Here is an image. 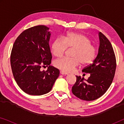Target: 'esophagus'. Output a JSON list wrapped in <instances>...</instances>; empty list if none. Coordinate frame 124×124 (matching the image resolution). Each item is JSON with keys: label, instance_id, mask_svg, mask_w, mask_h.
I'll return each mask as SVG.
<instances>
[{"label": "esophagus", "instance_id": "34e87169", "mask_svg": "<svg viewBox=\"0 0 124 124\" xmlns=\"http://www.w3.org/2000/svg\"><path fill=\"white\" fill-rule=\"evenodd\" d=\"M60 74H65V75H67V74H68V73L64 72V71H62V70H60Z\"/></svg>", "mask_w": 124, "mask_h": 124}]
</instances>
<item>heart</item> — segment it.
<instances>
[{"label":"heart","mask_w":124,"mask_h":124,"mask_svg":"<svg viewBox=\"0 0 124 124\" xmlns=\"http://www.w3.org/2000/svg\"><path fill=\"white\" fill-rule=\"evenodd\" d=\"M91 41L87 35L82 33H68L62 38H57L51 45V51L56 57H60L64 55L67 48H74L73 58L63 57L56 60L54 65L65 72L73 71L80 62L86 65L92 63L95 59L96 48L91 45Z\"/></svg>","instance_id":"b5f03b06"}]
</instances>
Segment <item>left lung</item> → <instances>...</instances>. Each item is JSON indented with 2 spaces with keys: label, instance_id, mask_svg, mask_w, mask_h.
Masks as SVG:
<instances>
[{
  "label": "left lung",
  "instance_id": "obj_1",
  "mask_svg": "<svg viewBox=\"0 0 124 124\" xmlns=\"http://www.w3.org/2000/svg\"><path fill=\"white\" fill-rule=\"evenodd\" d=\"M98 53L93 64L82 70L90 73L87 79L76 76L77 80L72 91L80 99L91 101L103 95L110 87L114 78L116 68V57L113 47L107 37L99 32Z\"/></svg>",
  "mask_w": 124,
  "mask_h": 124
}]
</instances>
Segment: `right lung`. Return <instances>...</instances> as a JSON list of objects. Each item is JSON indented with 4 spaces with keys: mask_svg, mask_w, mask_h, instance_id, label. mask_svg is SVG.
I'll return each instance as SVG.
<instances>
[{
    "mask_svg": "<svg viewBox=\"0 0 124 124\" xmlns=\"http://www.w3.org/2000/svg\"><path fill=\"white\" fill-rule=\"evenodd\" d=\"M49 28L38 25L25 30L13 44L11 65L15 81L22 90L31 95L50 92L60 71L51 66L52 55ZM48 67L40 70L42 66Z\"/></svg>",
    "mask_w": 124,
    "mask_h": 124,
    "instance_id": "obj_1",
    "label": "right lung"
}]
</instances>
